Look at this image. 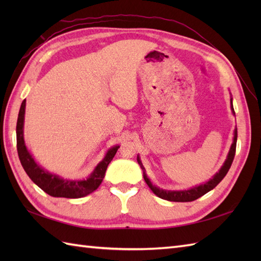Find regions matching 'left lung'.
Returning <instances> with one entry per match:
<instances>
[{
  "label": "left lung",
  "mask_w": 261,
  "mask_h": 261,
  "mask_svg": "<svg viewBox=\"0 0 261 261\" xmlns=\"http://www.w3.org/2000/svg\"><path fill=\"white\" fill-rule=\"evenodd\" d=\"M230 103H231L232 113H233V115H234L233 104H232V97L230 98ZM237 138H238V130H237V127H236V129H234L233 142H232V145L230 147V150H229V153H228V156H226V159H225L224 164L222 165V167L220 168V170L218 171V173H216L208 181L204 182V184H201V185L194 186L192 188H188V190L168 191V190H163V188H159L156 185H153L152 182L150 181V179L148 178V176L146 174V169H145V167H143V165L141 163V159L139 157V154H138L137 160H138V164H139V166H140L142 171H143V178H145V181L147 182V185L153 192V194H156L158 197L163 198V199H166V201H170V202H192V201H195V199H197L198 197L203 196L204 194H206L211 190H213V188L216 185H218L221 180L224 178L225 175L228 174V171H229L231 165H232V162H233L234 154H236Z\"/></svg>",
  "instance_id": "1"
}]
</instances>
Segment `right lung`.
Returning <instances> with one entry per match:
<instances>
[{
    "label": "right lung",
    "instance_id": "right-lung-1",
    "mask_svg": "<svg viewBox=\"0 0 261 261\" xmlns=\"http://www.w3.org/2000/svg\"><path fill=\"white\" fill-rule=\"evenodd\" d=\"M24 113H25V99L21 104L19 111L18 122H16V148H18L19 159L21 162L27 175L37 186L41 188L50 196L54 197H66V198H81L91 194L101 185L104 178L105 171L111 160L115 156L120 146L110 148L105 153L103 160H101L91 175L85 179H67L63 178L57 174H51L40 167L35 158L32 157L30 151L28 150L23 138V125H24Z\"/></svg>",
    "mask_w": 261,
    "mask_h": 261
}]
</instances>
